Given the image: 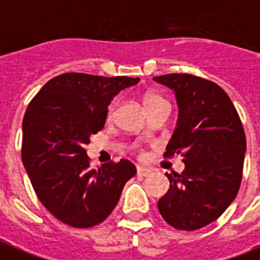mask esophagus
Listing matches in <instances>:
<instances>
[{"label":"esophagus","instance_id":"34e87169","mask_svg":"<svg viewBox=\"0 0 260 260\" xmlns=\"http://www.w3.org/2000/svg\"><path fill=\"white\" fill-rule=\"evenodd\" d=\"M137 174L138 176H144V177H147L151 174V170L147 169V168H143V166H137Z\"/></svg>","mask_w":260,"mask_h":260}]
</instances>
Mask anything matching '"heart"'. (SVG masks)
I'll use <instances>...</instances> for the list:
<instances>
[{"mask_svg": "<svg viewBox=\"0 0 260 260\" xmlns=\"http://www.w3.org/2000/svg\"><path fill=\"white\" fill-rule=\"evenodd\" d=\"M165 101L164 98L160 95H158V94H153V92H148V94H145L144 95V105H145V108H149L152 107V105H155V104H158V102H162ZM113 104H111L109 105V109H108V116H111L112 112H113ZM134 149H136V147H134Z\"/></svg>", "mask_w": 260, "mask_h": 260, "instance_id": "1", "label": "heart"}]
</instances>
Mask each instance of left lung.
<instances>
[{
  "instance_id": "left-lung-1",
  "label": "left lung",
  "mask_w": 260,
  "mask_h": 260,
  "mask_svg": "<svg viewBox=\"0 0 260 260\" xmlns=\"http://www.w3.org/2000/svg\"><path fill=\"white\" fill-rule=\"evenodd\" d=\"M174 91L179 120L165 156L180 153L181 174H166L170 188L159 200L166 223L177 230H198L215 221L240 190L247 138L226 91L188 73L156 76Z\"/></svg>"
}]
</instances>
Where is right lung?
<instances>
[{"label": "right lung", "mask_w": 260, "mask_h": 260, "mask_svg": "<svg viewBox=\"0 0 260 260\" xmlns=\"http://www.w3.org/2000/svg\"><path fill=\"white\" fill-rule=\"evenodd\" d=\"M138 81L127 76L63 73L45 83L26 109L24 169L40 202L68 226L102 223L137 172L127 159L92 169L84 145L104 127L112 98Z\"/></svg>", "instance_id": "right-lung-1"}]
</instances>
